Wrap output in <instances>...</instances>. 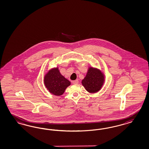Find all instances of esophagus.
<instances>
[{
    "mask_svg": "<svg viewBox=\"0 0 149 149\" xmlns=\"http://www.w3.org/2000/svg\"><path fill=\"white\" fill-rule=\"evenodd\" d=\"M78 83H79V80H75L74 81H72V84H78Z\"/></svg>",
    "mask_w": 149,
    "mask_h": 149,
    "instance_id": "esophagus-1",
    "label": "esophagus"
}]
</instances>
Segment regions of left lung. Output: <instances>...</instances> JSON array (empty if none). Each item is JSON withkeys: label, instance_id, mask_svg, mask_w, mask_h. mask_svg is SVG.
<instances>
[{"label": "left lung", "instance_id": "obj_1", "mask_svg": "<svg viewBox=\"0 0 149 149\" xmlns=\"http://www.w3.org/2000/svg\"><path fill=\"white\" fill-rule=\"evenodd\" d=\"M104 75L95 68H89L86 76L82 81V84L90 93L99 91L104 83Z\"/></svg>", "mask_w": 149, "mask_h": 149}]
</instances>
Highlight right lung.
<instances>
[{
  "mask_svg": "<svg viewBox=\"0 0 149 149\" xmlns=\"http://www.w3.org/2000/svg\"><path fill=\"white\" fill-rule=\"evenodd\" d=\"M46 87L51 93L56 95H63L70 82L61 74L57 68H54L47 72L44 77Z\"/></svg>",
  "mask_w": 149,
  "mask_h": 149,
  "instance_id": "right-lung-1",
  "label": "right lung"
}]
</instances>
